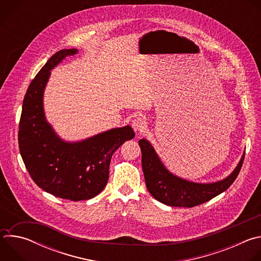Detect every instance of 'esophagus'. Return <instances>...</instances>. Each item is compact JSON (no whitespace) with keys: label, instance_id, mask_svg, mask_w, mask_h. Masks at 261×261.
Wrapping results in <instances>:
<instances>
[{"label":"esophagus","instance_id":"1","mask_svg":"<svg viewBox=\"0 0 261 261\" xmlns=\"http://www.w3.org/2000/svg\"><path fill=\"white\" fill-rule=\"evenodd\" d=\"M132 127L134 129L135 132L137 133H140V132H143L146 128V122H145V119L141 116H138V117H135L132 121Z\"/></svg>","mask_w":261,"mask_h":261}]
</instances>
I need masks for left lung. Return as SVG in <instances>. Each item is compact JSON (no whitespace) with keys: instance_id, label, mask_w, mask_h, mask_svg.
<instances>
[{"instance_id":"1","label":"left lung","mask_w":261,"mask_h":261,"mask_svg":"<svg viewBox=\"0 0 261 261\" xmlns=\"http://www.w3.org/2000/svg\"><path fill=\"white\" fill-rule=\"evenodd\" d=\"M138 143L141 148V164L148 192L158 201L170 206L193 207L226 191L239 175L245 158L243 154L234 170L222 180L206 184L194 182L171 173L164 166L150 141L142 138Z\"/></svg>"}]
</instances>
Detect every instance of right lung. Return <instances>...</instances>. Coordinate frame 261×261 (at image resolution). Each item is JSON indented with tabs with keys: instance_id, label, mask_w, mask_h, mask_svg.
I'll list each match as a JSON object with an SVG mask.
<instances>
[{
	"instance_id": "obj_1",
	"label": "right lung",
	"mask_w": 261,
	"mask_h": 261,
	"mask_svg": "<svg viewBox=\"0 0 261 261\" xmlns=\"http://www.w3.org/2000/svg\"><path fill=\"white\" fill-rule=\"evenodd\" d=\"M77 49L56 53L30 84L22 103L18 144L23 163L37 186L57 197L87 200L105 188L111 156L135 134L130 126L114 128L81 141L62 139L46 121L43 95L50 70Z\"/></svg>"
}]
</instances>
